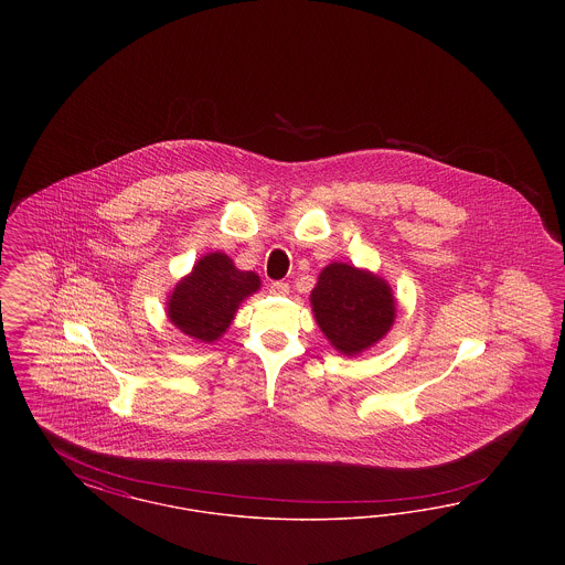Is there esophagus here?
Instances as JSON below:
<instances>
[{"label":"esophagus","mask_w":565,"mask_h":565,"mask_svg":"<svg viewBox=\"0 0 565 565\" xmlns=\"http://www.w3.org/2000/svg\"><path fill=\"white\" fill-rule=\"evenodd\" d=\"M270 295L286 296L290 292V286L286 281H273L269 288Z\"/></svg>","instance_id":"esophagus-1"}]
</instances>
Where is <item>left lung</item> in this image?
Listing matches in <instances>:
<instances>
[{"mask_svg": "<svg viewBox=\"0 0 565 565\" xmlns=\"http://www.w3.org/2000/svg\"><path fill=\"white\" fill-rule=\"evenodd\" d=\"M316 322L343 355H358L379 343L396 320V298L375 273L332 263L311 290Z\"/></svg>", "mask_w": 565, "mask_h": 565, "instance_id": "1", "label": "left lung"}]
</instances>
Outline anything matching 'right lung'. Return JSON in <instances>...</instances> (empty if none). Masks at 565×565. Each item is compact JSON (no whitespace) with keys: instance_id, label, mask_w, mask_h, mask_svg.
I'll list each match as a JSON object with an SVG mask.
<instances>
[{"instance_id":"obj_1","label":"right lung","mask_w":565,"mask_h":565,"mask_svg":"<svg viewBox=\"0 0 565 565\" xmlns=\"http://www.w3.org/2000/svg\"><path fill=\"white\" fill-rule=\"evenodd\" d=\"M258 288L260 277L254 270H239L226 254L212 252L167 298L169 322L190 339L214 343L226 332L243 300Z\"/></svg>"}]
</instances>
